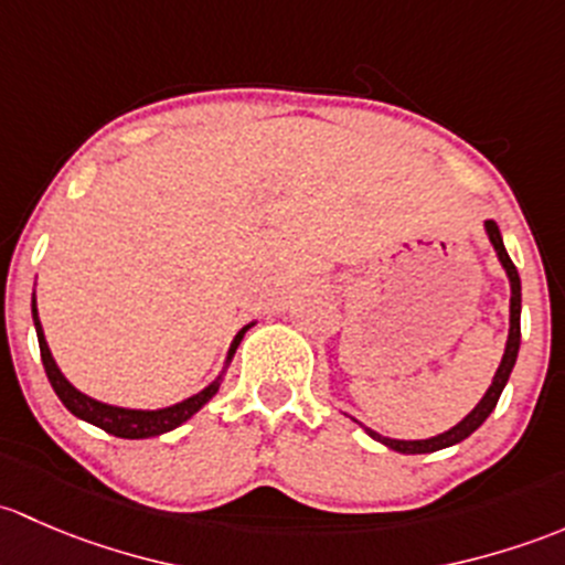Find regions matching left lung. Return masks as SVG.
<instances>
[{
  "label": "left lung",
  "instance_id": "left-lung-1",
  "mask_svg": "<svg viewBox=\"0 0 565 565\" xmlns=\"http://www.w3.org/2000/svg\"><path fill=\"white\" fill-rule=\"evenodd\" d=\"M484 231L487 236H490L492 247H495L498 253V260L500 266L505 269V275H509V282H511V307H509V340H505V351H503V359H500V367L495 372V377H492V386L487 388V394L481 397V403L476 405L473 411L468 413V416L462 418V422L455 424L451 429H446V433L435 435V438H427V440H394V438H383V435H377L375 429L364 427L367 429L370 438H375L377 444L388 446V449L399 451V455H429V451H440V449H449V446L459 444V440H465L468 435H473L476 429L481 427V424L487 422V416H490L492 411H495L498 399H500V392H503V386L509 383V375L511 370H514V362H516V353H520V310H522V285H520V275H516V266L511 264L509 253H505L503 247V236H500V228L495 220H487L484 223Z\"/></svg>",
  "mask_w": 565,
  "mask_h": 565
}]
</instances>
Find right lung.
Instances as JSON below:
<instances>
[{
	"mask_svg": "<svg viewBox=\"0 0 565 565\" xmlns=\"http://www.w3.org/2000/svg\"><path fill=\"white\" fill-rule=\"evenodd\" d=\"M32 318H34V329H38L40 359H43L45 375H49V381H51V386H54L56 397L62 399V405H65V408L73 413V416H78V418H84V422L95 424V427L106 429L108 435H116V438L141 440V438H154V435H162V433H171V429H177L179 424L188 422L193 413L201 411L203 405H206L209 399L217 394L220 381H223V375H217V381L209 383L203 392H198V394H193V397L182 399V403L171 405V408H160V411H132V408H119V405L100 403V399H92V397H86L84 392H78V388H75L73 383H70L67 377L62 375V370L56 367L54 356H51L49 342H45L43 326H40L38 301H34V299H32ZM249 326H253V323H249ZM249 326H244L239 334L234 337V342H231V351H228V359H225V367H228V362L234 359L236 348H239L244 331H247Z\"/></svg>",
	"mask_w": 565,
	"mask_h": 565,
	"instance_id": "obj_1",
	"label": "right lung"
}]
</instances>
